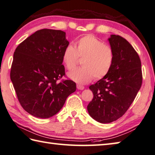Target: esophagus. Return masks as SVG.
I'll return each mask as SVG.
<instances>
[{"label":"esophagus","mask_w":155,"mask_h":155,"mask_svg":"<svg viewBox=\"0 0 155 155\" xmlns=\"http://www.w3.org/2000/svg\"><path fill=\"white\" fill-rule=\"evenodd\" d=\"M77 88L78 90H84V86H83L82 85H80V84H78L77 85Z\"/></svg>","instance_id":"esophagus-1"}]
</instances>
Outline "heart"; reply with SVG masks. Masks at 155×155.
I'll return each mask as SVG.
<instances>
[{
  "mask_svg": "<svg viewBox=\"0 0 155 155\" xmlns=\"http://www.w3.org/2000/svg\"><path fill=\"white\" fill-rule=\"evenodd\" d=\"M79 58H83L82 67L68 73L74 82L80 84H88L94 77L100 80L106 76L112 69L114 54L110 45L93 35H85L75 42V48L69 44L64 48L62 59L66 69H74Z\"/></svg>",
  "mask_w": 155,
  "mask_h": 155,
  "instance_id": "heart-1",
  "label": "heart"
}]
</instances>
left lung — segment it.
Returning a JSON list of instances; mask_svg holds the SVG:
<instances>
[{"label":"left lung","instance_id":"8db88e82","mask_svg":"<svg viewBox=\"0 0 155 155\" xmlns=\"http://www.w3.org/2000/svg\"><path fill=\"white\" fill-rule=\"evenodd\" d=\"M114 60L109 73L89 88L94 94L88 114L101 123H110L123 116L142 84L141 61L132 45L119 35L109 38Z\"/></svg>","mask_w":155,"mask_h":155}]
</instances>
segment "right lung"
<instances>
[{
  "label": "right lung",
  "instance_id": "obj_1",
  "mask_svg": "<svg viewBox=\"0 0 155 155\" xmlns=\"http://www.w3.org/2000/svg\"><path fill=\"white\" fill-rule=\"evenodd\" d=\"M65 32L41 29L23 41L16 48L10 78L23 109L40 118L58 113L76 84L65 76L62 55L69 45Z\"/></svg>",
  "mask_w": 155,
  "mask_h": 155
}]
</instances>
